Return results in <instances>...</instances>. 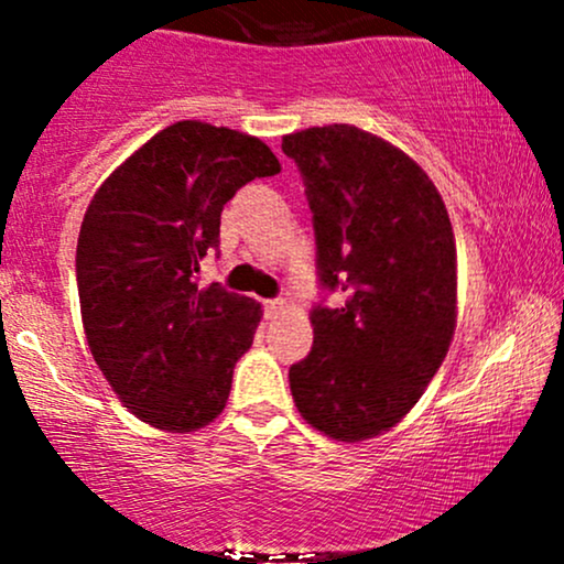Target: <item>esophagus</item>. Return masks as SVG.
<instances>
[{
	"label": "esophagus",
	"mask_w": 564,
	"mask_h": 564,
	"mask_svg": "<svg viewBox=\"0 0 564 564\" xmlns=\"http://www.w3.org/2000/svg\"><path fill=\"white\" fill-rule=\"evenodd\" d=\"M264 313H268V318H273V315L283 313V307H286V302L283 300H264Z\"/></svg>",
	"instance_id": "1"
}]
</instances>
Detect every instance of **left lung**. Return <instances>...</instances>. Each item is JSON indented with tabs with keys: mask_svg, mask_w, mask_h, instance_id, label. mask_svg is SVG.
<instances>
[{
	"mask_svg": "<svg viewBox=\"0 0 564 564\" xmlns=\"http://www.w3.org/2000/svg\"><path fill=\"white\" fill-rule=\"evenodd\" d=\"M313 212L321 289L313 349L289 368L304 422L334 440L390 430L416 405L456 328V243L422 166L349 124L286 134Z\"/></svg>",
	"mask_w": 564,
	"mask_h": 564,
	"instance_id": "8db88e82",
	"label": "left lung"
}]
</instances>
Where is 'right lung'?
<instances>
[{
  "mask_svg": "<svg viewBox=\"0 0 564 564\" xmlns=\"http://www.w3.org/2000/svg\"><path fill=\"white\" fill-rule=\"evenodd\" d=\"M281 164L262 140L204 121L161 129L97 187L76 243V286L93 358L134 416L193 432L223 413L260 304L198 264L219 246L238 187Z\"/></svg>",
  "mask_w": 564,
  "mask_h": 564,
  "instance_id": "1",
  "label": "right lung"
}]
</instances>
